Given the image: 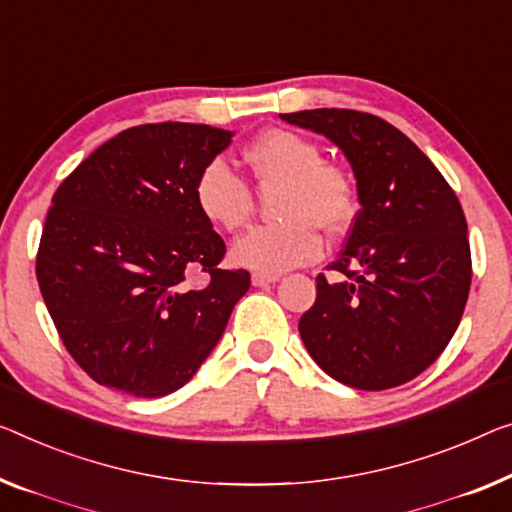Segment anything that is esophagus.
<instances>
[{"label": "esophagus", "instance_id": "34e87169", "mask_svg": "<svg viewBox=\"0 0 512 512\" xmlns=\"http://www.w3.org/2000/svg\"><path fill=\"white\" fill-rule=\"evenodd\" d=\"M253 285L255 287H264V285H273V282H278L280 276L278 273H253Z\"/></svg>", "mask_w": 512, "mask_h": 512}]
</instances>
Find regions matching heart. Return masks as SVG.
I'll use <instances>...</instances> for the list:
<instances>
[{
	"label": "heart",
	"mask_w": 512,
	"mask_h": 512,
	"mask_svg": "<svg viewBox=\"0 0 512 512\" xmlns=\"http://www.w3.org/2000/svg\"><path fill=\"white\" fill-rule=\"evenodd\" d=\"M322 149L310 137L273 128L246 149V160L262 181L285 179V220L257 225L234 241L232 259L257 273H282L310 264L324 253L319 225L340 232L356 211L354 183L342 167L322 160ZM197 209L211 225L236 232L253 216L248 183L225 160H211L195 183Z\"/></svg>",
	"instance_id": "1"
}]
</instances>
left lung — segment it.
<instances>
[{
	"mask_svg": "<svg viewBox=\"0 0 512 512\" xmlns=\"http://www.w3.org/2000/svg\"><path fill=\"white\" fill-rule=\"evenodd\" d=\"M324 135L352 165L361 211L317 278L315 305L299 322L308 354L326 375L384 391L437 361L460 324L471 285L467 218L453 188L407 135L356 110L280 114Z\"/></svg>",
	"mask_w": 512,
	"mask_h": 512,
	"instance_id": "1",
	"label": "left lung"
}]
</instances>
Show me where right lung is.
I'll return each mask as SVG.
<instances>
[{
    "mask_svg": "<svg viewBox=\"0 0 512 512\" xmlns=\"http://www.w3.org/2000/svg\"><path fill=\"white\" fill-rule=\"evenodd\" d=\"M232 135L181 121L128 128L52 197L38 287L66 349L101 386L135 398L174 393L248 292V271L218 266L225 241L195 202L197 177Z\"/></svg>",
    "mask_w": 512,
    "mask_h": 512,
    "instance_id": "obj_1",
    "label": "right lung"
}]
</instances>
